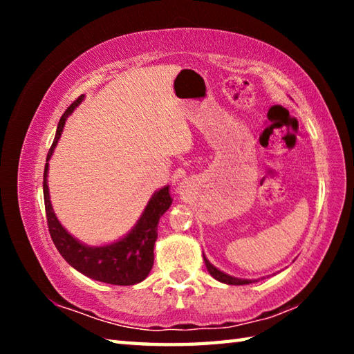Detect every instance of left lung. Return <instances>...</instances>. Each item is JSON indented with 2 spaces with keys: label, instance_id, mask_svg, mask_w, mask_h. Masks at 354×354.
I'll use <instances>...</instances> for the list:
<instances>
[{
  "label": "left lung",
  "instance_id": "1",
  "mask_svg": "<svg viewBox=\"0 0 354 354\" xmlns=\"http://www.w3.org/2000/svg\"><path fill=\"white\" fill-rule=\"evenodd\" d=\"M203 259H205V262H206V267H207L209 273H211L215 279L220 281V283L231 284V286H243V284L254 283V279H241V278H234V277H231V274H226L223 272H220L218 268H215L212 263L206 259L205 254H203Z\"/></svg>",
  "mask_w": 354,
  "mask_h": 354
}]
</instances>
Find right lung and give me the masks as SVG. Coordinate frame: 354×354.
I'll return each mask as SVG.
<instances>
[{
    "mask_svg": "<svg viewBox=\"0 0 354 354\" xmlns=\"http://www.w3.org/2000/svg\"><path fill=\"white\" fill-rule=\"evenodd\" d=\"M84 95L73 101L64 115L59 120L55 142L48 151L46 164L44 171V198L48 230L53 242L61 256L71 267L76 268L86 277L101 283L115 284V286H133L148 277L154 262V242L158 239L159 218L171 206L170 187L165 185L158 192H154L149 198L145 211L142 212L140 218L137 220L136 226L127 236L120 241L104 245V247H88L67 232V230L59 223L55 211H53L50 200V189H48V160L51 159L53 151L57 145L59 137L62 134L65 120L75 111L77 104H81Z\"/></svg>",
    "mask_w": 354,
    "mask_h": 354,
    "instance_id": "1",
    "label": "right lung"
}]
</instances>
